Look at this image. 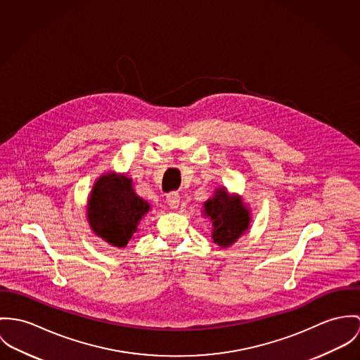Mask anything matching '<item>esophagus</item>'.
<instances>
[{
	"label": "esophagus",
	"mask_w": 360,
	"mask_h": 360,
	"mask_svg": "<svg viewBox=\"0 0 360 360\" xmlns=\"http://www.w3.org/2000/svg\"><path fill=\"white\" fill-rule=\"evenodd\" d=\"M179 201H181V196H179V193H176V192H171V193H168V195H167V204H168L171 208H178Z\"/></svg>",
	"instance_id": "obj_1"
}]
</instances>
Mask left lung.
<instances>
[{
  "label": "left lung",
  "instance_id": "1",
  "mask_svg": "<svg viewBox=\"0 0 360 360\" xmlns=\"http://www.w3.org/2000/svg\"><path fill=\"white\" fill-rule=\"evenodd\" d=\"M204 215L212 222V240L221 247L238 241L250 225V210L239 196H232L225 188L215 189L211 199L204 202Z\"/></svg>",
  "mask_w": 360,
  "mask_h": 360
}]
</instances>
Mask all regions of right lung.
Listing matches in <instances>:
<instances>
[{
    "mask_svg": "<svg viewBox=\"0 0 360 360\" xmlns=\"http://www.w3.org/2000/svg\"><path fill=\"white\" fill-rule=\"evenodd\" d=\"M149 210L150 204L134 192L129 178L108 172L91 191L86 218L96 236L113 247H125Z\"/></svg>",
    "mask_w": 360,
    "mask_h": 360,
    "instance_id": "right-lung-1",
    "label": "right lung"
}]
</instances>
